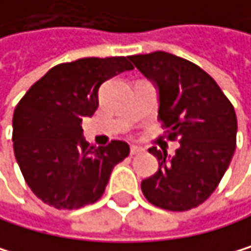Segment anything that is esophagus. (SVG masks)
<instances>
[{
	"mask_svg": "<svg viewBox=\"0 0 251 251\" xmlns=\"http://www.w3.org/2000/svg\"><path fill=\"white\" fill-rule=\"evenodd\" d=\"M142 151H144V150H142L141 147H136V145H133V147L130 148V154H131V155H137V154H142Z\"/></svg>",
	"mask_w": 251,
	"mask_h": 251,
	"instance_id": "esophagus-1",
	"label": "esophagus"
}]
</instances>
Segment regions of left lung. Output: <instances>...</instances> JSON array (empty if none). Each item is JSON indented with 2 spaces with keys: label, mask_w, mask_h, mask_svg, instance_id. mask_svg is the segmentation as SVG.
<instances>
[{
  "label": "left lung",
  "mask_w": 251,
  "mask_h": 251,
  "mask_svg": "<svg viewBox=\"0 0 251 251\" xmlns=\"http://www.w3.org/2000/svg\"><path fill=\"white\" fill-rule=\"evenodd\" d=\"M136 69L158 90V118L169 141H179L171 157L155 147L158 171L142 181L152 205L187 211L217 189L236 147V115L217 82L193 62L168 52L130 56Z\"/></svg>",
  "instance_id": "left-lung-1"
}]
</instances>
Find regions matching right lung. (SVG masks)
<instances>
[{"label": "right lung", "instance_id": "1", "mask_svg": "<svg viewBox=\"0 0 251 251\" xmlns=\"http://www.w3.org/2000/svg\"><path fill=\"white\" fill-rule=\"evenodd\" d=\"M133 66L126 56L80 58L52 67L18 103L13 150L32 193L56 209L97 202L115 165L130 148L123 141L106 147L82 137V120L99 107L103 82Z\"/></svg>", "mask_w": 251, "mask_h": 251}]
</instances>
